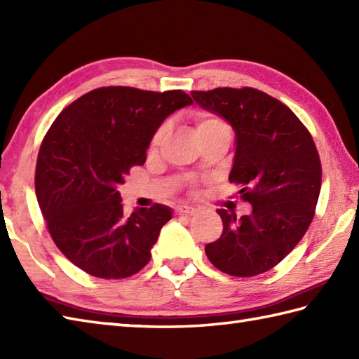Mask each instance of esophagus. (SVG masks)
Instances as JSON below:
<instances>
[{"label": "esophagus", "instance_id": "1", "mask_svg": "<svg viewBox=\"0 0 359 359\" xmlns=\"http://www.w3.org/2000/svg\"><path fill=\"white\" fill-rule=\"evenodd\" d=\"M175 212H177V215H194L196 208L191 207V205L180 203V205H177V207H175Z\"/></svg>", "mask_w": 359, "mask_h": 359}]
</instances>
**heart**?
<instances>
[{"instance_id":"obj_1","label":"heart","mask_w":359,"mask_h":359,"mask_svg":"<svg viewBox=\"0 0 359 359\" xmlns=\"http://www.w3.org/2000/svg\"><path fill=\"white\" fill-rule=\"evenodd\" d=\"M226 126L222 120L220 118H216V117H210V116H202L199 120H197V131L199 133H203V131H208V129H215V128H224ZM168 131V125H162L160 126L156 134L152 135V140H151V148L156 149L160 142H162V139L165 137Z\"/></svg>"}]
</instances>
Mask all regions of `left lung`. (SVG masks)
Returning a JSON list of instances; mask_svg holds the SVG:
<instances>
[{"label": "left lung", "mask_w": 359, "mask_h": 359, "mask_svg": "<svg viewBox=\"0 0 359 359\" xmlns=\"http://www.w3.org/2000/svg\"><path fill=\"white\" fill-rule=\"evenodd\" d=\"M194 102L231 125L234 158L228 180L239 184L251 212L217 210L224 230L205 247L210 262L231 276H256L278 265L306 234L321 191V162L307 128L292 109L253 88L191 93Z\"/></svg>", "instance_id": "1"}]
</instances>
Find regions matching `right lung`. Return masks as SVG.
<instances>
[{"label": "right lung", "mask_w": 359, "mask_h": 359, "mask_svg": "<svg viewBox=\"0 0 359 359\" xmlns=\"http://www.w3.org/2000/svg\"><path fill=\"white\" fill-rule=\"evenodd\" d=\"M193 104L182 90L98 88L55 118L38 152L35 193L60 251L103 279L140 271L172 210L156 203L126 216L118 185L143 165L165 118Z\"/></svg>", "instance_id": "add662e5"}]
</instances>
